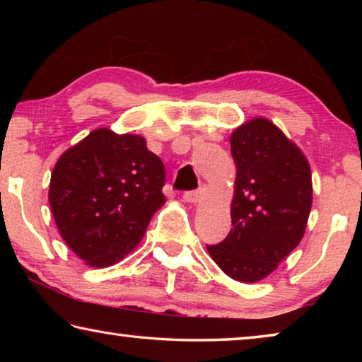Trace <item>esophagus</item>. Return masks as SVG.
Instances as JSON below:
<instances>
[{
  "instance_id": "1",
  "label": "esophagus",
  "mask_w": 362,
  "mask_h": 362,
  "mask_svg": "<svg viewBox=\"0 0 362 362\" xmlns=\"http://www.w3.org/2000/svg\"><path fill=\"white\" fill-rule=\"evenodd\" d=\"M204 189L199 188L196 189V192H187L185 194H183V199H185V203H189V204H198L203 201L204 198Z\"/></svg>"
}]
</instances>
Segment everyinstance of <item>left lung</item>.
<instances>
[{
    "label": "left lung",
    "mask_w": 362,
    "mask_h": 362,
    "mask_svg": "<svg viewBox=\"0 0 362 362\" xmlns=\"http://www.w3.org/2000/svg\"><path fill=\"white\" fill-rule=\"evenodd\" d=\"M230 145L236 164L233 226L207 252L226 276L252 284L269 276L302 241L313 182L303 151L267 118L236 127Z\"/></svg>",
    "instance_id": "obj_1"
}]
</instances>
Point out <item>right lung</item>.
<instances>
[{
    "mask_svg": "<svg viewBox=\"0 0 362 362\" xmlns=\"http://www.w3.org/2000/svg\"><path fill=\"white\" fill-rule=\"evenodd\" d=\"M164 166L139 134L89 132L52 169L49 204L57 230L88 267L121 262L166 203Z\"/></svg>",
    "mask_w": 362,
    "mask_h": 362,
    "instance_id": "right-lung-1",
    "label": "right lung"
}]
</instances>
